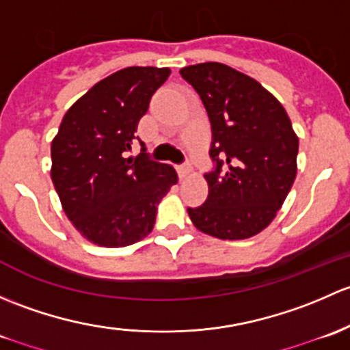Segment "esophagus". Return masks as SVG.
<instances>
[{"mask_svg":"<svg viewBox=\"0 0 350 350\" xmlns=\"http://www.w3.org/2000/svg\"><path fill=\"white\" fill-rule=\"evenodd\" d=\"M176 172H178L180 178H185V176H189L192 174V167H190L189 163H183L180 165V167H176Z\"/></svg>","mask_w":350,"mask_h":350,"instance_id":"1","label":"esophagus"}]
</instances>
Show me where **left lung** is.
Returning <instances> with one entry per match:
<instances>
[{
	"instance_id": "8db88e82",
	"label": "left lung",
	"mask_w": 350,
	"mask_h": 350,
	"mask_svg": "<svg viewBox=\"0 0 350 350\" xmlns=\"http://www.w3.org/2000/svg\"><path fill=\"white\" fill-rule=\"evenodd\" d=\"M180 75L200 96L212 129L208 196L187 208L190 221L219 239H247L268 228L293 185L298 136L280 100L250 75L219 62Z\"/></svg>"
}]
</instances>
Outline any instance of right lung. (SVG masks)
<instances>
[{"label":"right lung","instance_id":"1","mask_svg":"<svg viewBox=\"0 0 350 350\" xmlns=\"http://www.w3.org/2000/svg\"><path fill=\"white\" fill-rule=\"evenodd\" d=\"M168 75V67L114 72L72 104L53 138L50 175L60 204L97 246L124 247L148 236L157 205L178 180L174 167L146 153L128 157L151 96Z\"/></svg>","mask_w":350,"mask_h":350}]
</instances>
